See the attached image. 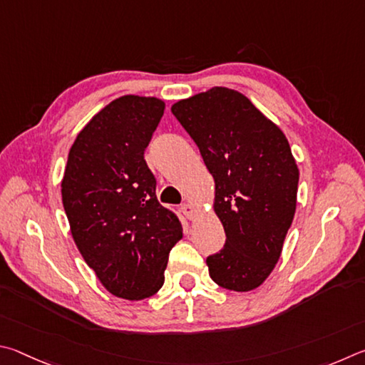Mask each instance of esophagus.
I'll list each match as a JSON object with an SVG mask.
<instances>
[{"label":"esophagus","instance_id":"obj_1","mask_svg":"<svg viewBox=\"0 0 365 365\" xmlns=\"http://www.w3.org/2000/svg\"><path fill=\"white\" fill-rule=\"evenodd\" d=\"M181 212H182V215L186 216V218L190 221V220H194L195 218V215H197V210L190 205V203H182L181 205Z\"/></svg>","mask_w":365,"mask_h":365}]
</instances>
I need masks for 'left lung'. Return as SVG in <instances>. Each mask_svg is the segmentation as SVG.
Returning a JSON list of instances; mask_svg holds the SVG:
<instances>
[{
	"instance_id": "8db88e82",
	"label": "left lung",
	"mask_w": 365,
	"mask_h": 365,
	"mask_svg": "<svg viewBox=\"0 0 365 365\" xmlns=\"http://www.w3.org/2000/svg\"><path fill=\"white\" fill-rule=\"evenodd\" d=\"M171 112L215 178L226 244L207 258L210 276L227 290L257 289L279 261L297 208L299 175L289 140L234 89L212 88Z\"/></svg>"
}]
</instances>
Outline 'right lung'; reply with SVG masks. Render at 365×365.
Instances as JSON below:
<instances>
[{"instance_id": "obj_1", "label": "right lung", "mask_w": 365, "mask_h": 365, "mask_svg": "<svg viewBox=\"0 0 365 365\" xmlns=\"http://www.w3.org/2000/svg\"><path fill=\"white\" fill-rule=\"evenodd\" d=\"M165 104L123 96L83 128L68 152L62 203L76 247L101 284L125 299H143L165 282L181 222L157 200L144 160Z\"/></svg>"}]
</instances>
